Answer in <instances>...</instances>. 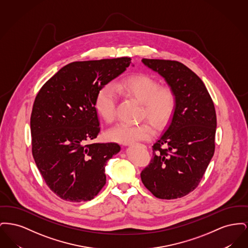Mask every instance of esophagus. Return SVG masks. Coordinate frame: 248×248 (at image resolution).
<instances>
[{
  "mask_svg": "<svg viewBox=\"0 0 248 248\" xmlns=\"http://www.w3.org/2000/svg\"><path fill=\"white\" fill-rule=\"evenodd\" d=\"M143 146H144V145H143Z\"/></svg>",
  "mask_w": 248,
  "mask_h": 248,
  "instance_id": "1",
  "label": "esophagus"
}]
</instances>
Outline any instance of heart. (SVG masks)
<instances>
[{"label":"heart","instance_id":"1","mask_svg":"<svg viewBox=\"0 0 248 248\" xmlns=\"http://www.w3.org/2000/svg\"><path fill=\"white\" fill-rule=\"evenodd\" d=\"M118 93L141 103V118H147L156 128H164L172 118L176 108V95L167 87L159 88V83L147 75H137L116 83L103 86L96 94L95 109L107 122L115 117ZM154 126L148 123L129 124L120 123L106 132L107 139L121 144H134L154 137Z\"/></svg>","mask_w":248,"mask_h":248}]
</instances>
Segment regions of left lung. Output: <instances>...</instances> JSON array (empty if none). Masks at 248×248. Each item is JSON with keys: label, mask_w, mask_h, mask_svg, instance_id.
Returning a JSON list of instances; mask_svg holds the SVG:
<instances>
[{"label": "left lung", "mask_w": 248, "mask_h": 248, "mask_svg": "<svg viewBox=\"0 0 248 248\" xmlns=\"http://www.w3.org/2000/svg\"><path fill=\"white\" fill-rule=\"evenodd\" d=\"M141 61L174 92L176 108L154 143V156L140 177L155 197L177 199L198 186L212 159L217 128L215 107L204 83L182 63L164 59Z\"/></svg>", "instance_id": "left-lung-1"}]
</instances>
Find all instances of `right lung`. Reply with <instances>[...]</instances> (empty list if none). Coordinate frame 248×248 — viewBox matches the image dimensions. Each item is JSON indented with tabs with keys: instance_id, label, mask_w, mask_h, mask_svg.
<instances>
[{
	"instance_id": "add662e5",
	"label": "right lung",
	"mask_w": 248,
	"mask_h": 248,
	"mask_svg": "<svg viewBox=\"0 0 248 248\" xmlns=\"http://www.w3.org/2000/svg\"><path fill=\"white\" fill-rule=\"evenodd\" d=\"M130 65V58L75 61L37 94L31 117L32 155L48 187L61 199L91 200L106 184L105 166L121 147L88 143L100 131L95 98Z\"/></svg>"
}]
</instances>
